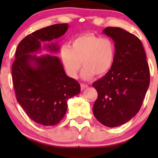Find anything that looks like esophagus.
<instances>
[{"label": "esophagus", "instance_id": "obj_1", "mask_svg": "<svg viewBox=\"0 0 158 158\" xmlns=\"http://www.w3.org/2000/svg\"><path fill=\"white\" fill-rule=\"evenodd\" d=\"M88 87V85H85V84H82V83H81V88L82 90H84V89H85V88H87Z\"/></svg>", "mask_w": 158, "mask_h": 158}]
</instances>
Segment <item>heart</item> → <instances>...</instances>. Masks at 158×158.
Segmentation results:
<instances>
[{"label":"heart","instance_id":"b5f03b06","mask_svg":"<svg viewBox=\"0 0 158 158\" xmlns=\"http://www.w3.org/2000/svg\"><path fill=\"white\" fill-rule=\"evenodd\" d=\"M115 52V44L109 38L87 33L73 39L70 48L63 46L61 58L67 74L73 79L78 77L82 62L81 77L88 80L95 75L102 77L109 71Z\"/></svg>","mask_w":158,"mask_h":158}]
</instances>
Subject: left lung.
Wrapping results in <instances>:
<instances>
[{
	"label": "left lung",
	"instance_id": "8db88e82",
	"mask_svg": "<svg viewBox=\"0 0 158 158\" xmlns=\"http://www.w3.org/2000/svg\"><path fill=\"white\" fill-rule=\"evenodd\" d=\"M102 33L114 41L115 59L109 71L92 85L98 93L93 113L99 123L113 128L138 113L149 86V68L137 36L119 27H106Z\"/></svg>",
	"mask_w": 158,
	"mask_h": 158
}]
</instances>
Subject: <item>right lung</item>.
Listing matches in <instances>:
<instances>
[{"label":"right lung","mask_w":158,"mask_h":158,"mask_svg":"<svg viewBox=\"0 0 158 158\" xmlns=\"http://www.w3.org/2000/svg\"><path fill=\"white\" fill-rule=\"evenodd\" d=\"M68 23H58L27 35L18 45L12 64V81L17 101L32 120L45 126H55L62 119L68 100L80 93V85L65 73L59 57L57 41L64 35ZM51 55L37 56L42 50Z\"/></svg>","instance_id":"obj_1"}]
</instances>
